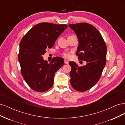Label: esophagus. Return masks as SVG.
Masks as SVG:
<instances>
[{"instance_id": "obj_1", "label": "esophagus", "mask_w": 125, "mask_h": 125, "mask_svg": "<svg viewBox=\"0 0 125 125\" xmlns=\"http://www.w3.org/2000/svg\"><path fill=\"white\" fill-rule=\"evenodd\" d=\"M64 62H65V64H68V63H69V62L67 60H66V59H65V60H64Z\"/></svg>"}]
</instances>
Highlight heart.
<instances>
[{
    "label": "heart",
    "instance_id": "b5f03b06",
    "mask_svg": "<svg viewBox=\"0 0 125 125\" xmlns=\"http://www.w3.org/2000/svg\"><path fill=\"white\" fill-rule=\"evenodd\" d=\"M63 56H65V57H68L69 56V55H68V54H66V53H65V54H63Z\"/></svg>",
    "mask_w": 125,
    "mask_h": 125
}]
</instances>
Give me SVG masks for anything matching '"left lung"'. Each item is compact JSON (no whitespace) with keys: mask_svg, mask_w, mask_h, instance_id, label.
Instances as JSON below:
<instances>
[{"mask_svg":"<svg viewBox=\"0 0 125 125\" xmlns=\"http://www.w3.org/2000/svg\"><path fill=\"white\" fill-rule=\"evenodd\" d=\"M69 26L78 37V59L86 62L82 67L69 62L70 84L75 90L83 92L91 88L100 78L106 62L107 47L101 33L92 25L80 23Z\"/></svg>","mask_w":125,"mask_h":125,"instance_id":"8db88e82","label":"left lung"}]
</instances>
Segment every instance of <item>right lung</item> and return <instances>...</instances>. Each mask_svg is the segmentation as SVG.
Listing matches in <instances>:
<instances>
[{
  "instance_id": "obj_1",
  "label": "right lung",
  "mask_w": 125,
  "mask_h": 125,
  "mask_svg": "<svg viewBox=\"0 0 125 125\" xmlns=\"http://www.w3.org/2000/svg\"><path fill=\"white\" fill-rule=\"evenodd\" d=\"M67 27L66 24L39 23L20 42L18 58L21 74L26 83L35 91L43 92L50 89L53 85L55 73L63 65L64 60L62 57H56L48 63L43 55L47 48L53 47Z\"/></svg>"
}]
</instances>
